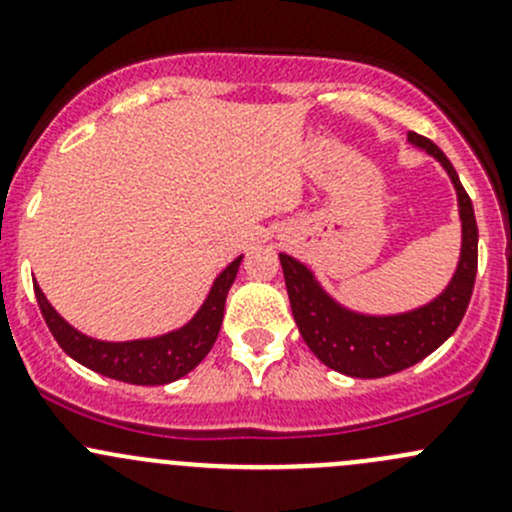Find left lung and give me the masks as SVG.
Wrapping results in <instances>:
<instances>
[{
	"mask_svg": "<svg viewBox=\"0 0 512 512\" xmlns=\"http://www.w3.org/2000/svg\"><path fill=\"white\" fill-rule=\"evenodd\" d=\"M409 141L431 153L448 170L458 193L463 252L456 275L441 297L409 314L361 317L329 299L307 267L299 265L289 255H280L289 304H292L294 322L302 339L322 364L356 379H379V376L396 374L436 352L461 324L471 302L473 285H476L478 225L471 198L458 180L451 160L436 143L418 133H409Z\"/></svg>",
	"mask_w": 512,
	"mask_h": 512,
	"instance_id": "obj_1",
	"label": "left lung"
}]
</instances>
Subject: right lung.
Listing matches in <instances>:
<instances>
[{
    "mask_svg": "<svg viewBox=\"0 0 512 512\" xmlns=\"http://www.w3.org/2000/svg\"><path fill=\"white\" fill-rule=\"evenodd\" d=\"M240 262L242 257H237L223 275L215 280L208 299H205L200 312L193 317V322L185 324L178 332L165 334V337L158 339H143V342L111 344L84 337V334L71 329L54 312V307L46 302V297L36 285L34 294L41 314H44L46 327H49V332L54 334L59 347L71 359L89 366V369L98 371V374L108 376V379L126 381V384L158 386L170 384V381L180 379L188 371H193L208 356L210 349H213L220 332V324H223L227 292H230L232 282H235Z\"/></svg>",
    "mask_w": 512,
    "mask_h": 512,
    "instance_id": "add662e5",
    "label": "right lung"
}]
</instances>
